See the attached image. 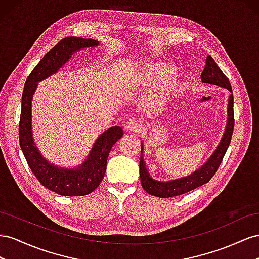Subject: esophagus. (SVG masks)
Here are the masks:
<instances>
[{
  "mask_svg": "<svg viewBox=\"0 0 259 259\" xmlns=\"http://www.w3.org/2000/svg\"><path fill=\"white\" fill-rule=\"evenodd\" d=\"M141 128L140 125V121L137 118H129V119L124 122V130L125 132H129V134H136Z\"/></svg>",
  "mask_w": 259,
  "mask_h": 259,
  "instance_id": "34e87169",
  "label": "esophagus"
}]
</instances>
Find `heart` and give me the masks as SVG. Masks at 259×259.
I'll return each instance as SVG.
<instances>
[{
	"label": "heart",
	"mask_w": 259,
	"mask_h": 259,
	"mask_svg": "<svg viewBox=\"0 0 259 259\" xmlns=\"http://www.w3.org/2000/svg\"><path fill=\"white\" fill-rule=\"evenodd\" d=\"M142 76L146 82H152L160 78L156 93L154 95L155 99L159 100L170 92L177 73L174 67L166 68V66L161 63H150L144 67Z\"/></svg>",
	"instance_id": "1"
}]
</instances>
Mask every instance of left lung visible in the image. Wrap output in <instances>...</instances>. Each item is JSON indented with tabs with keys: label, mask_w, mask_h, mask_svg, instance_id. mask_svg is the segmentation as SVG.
I'll return each instance as SVG.
<instances>
[{
	"label": "left lung",
	"mask_w": 259,
	"mask_h": 259,
	"mask_svg": "<svg viewBox=\"0 0 259 259\" xmlns=\"http://www.w3.org/2000/svg\"><path fill=\"white\" fill-rule=\"evenodd\" d=\"M201 79L203 83H208L212 85H218L220 88H225L228 91H230L228 100V118L225 132L216 150L210 155V157L206 160L204 164L197 168L195 171L189 176L182 177V178L172 179L169 181H158L152 178L147 166L143 157L144 146L141 143V157H140V179H141L142 188L147 193L157 196V197H172L177 195H181L194 190L203 184L207 183L212 176L216 174L219 165L223 161V158L228 150V146L230 144L232 132L234 128V115H233V94L232 88L228 78L224 75V72L220 70L213 58L208 55L206 57V65L204 70L201 73Z\"/></svg>",
	"instance_id": "left-lung-1"
}]
</instances>
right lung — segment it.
Here are the masks:
<instances>
[{"label":"right lung","mask_w":259,"mask_h":259,"mask_svg":"<svg viewBox=\"0 0 259 259\" xmlns=\"http://www.w3.org/2000/svg\"><path fill=\"white\" fill-rule=\"evenodd\" d=\"M100 44L93 39L68 36L58 42L44 55L27 78L19 121V143L24 156L35 178L43 187L64 196L90 194L104 178L108 154L123 131L120 127H110L98 137L87 158L80 165L65 168L52 164L43 156L35 144L32 134V99L38 83L54 75L72 57L73 53Z\"/></svg>","instance_id":"obj_1"}]
</instances>
